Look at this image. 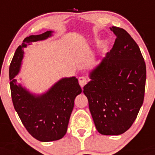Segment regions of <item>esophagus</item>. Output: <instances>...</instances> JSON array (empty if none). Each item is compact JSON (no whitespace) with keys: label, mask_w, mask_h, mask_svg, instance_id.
Returning a JSON list of instances; mask_svg holds the SVG:
<instances>
[{"label":"esophagus","mask_w":155,"mask_h":155,"mask_svg":"<svg viewBox=\"0 0 155 155\" xmlns=\"http://www.w3.org/2000/svg\"><path fill=\"white\" fill-rule=\"evenodd\" d=\"M87 82V78H85V76H81V77L79 78V83L80 85V86L82 87V88L85 86Z\"/></svg>","instance_id":"esophagus-1"}]
</instances>
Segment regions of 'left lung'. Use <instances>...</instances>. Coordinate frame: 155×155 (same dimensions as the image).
<instances>
[{
    "instance_id": "1",
    "label": "left lung",
    "mask_w": 155,
    "mask_h": 155,
    "mask_svg": "<svg viewBox=\"0 0 155 155\" xmlns=\"http://www.w3.org/2000/svg\"><path fill=\"white\" fill-rule=\"evenodd\" d=\"M113 47L90 73L83 93L95 127L103 135H120L137 118L143 104L146 67L140 47L123 28H110Z\"/></svg>"
}]
</instances>
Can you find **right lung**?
Here are the masks:
<instances>
[{
    "instance_id": "1",
    "label": "right lung",
    "mask_w": 155,
    "mask_h": 155,
    "mask_svg": "<svg viewBox=\"0 0 155 155\" xmlns=\"http://www.w3.org/2000/svg\"><path fill=\"white\" fill-rule=\"evenodd\" d=\"M51 33L48 31L26 37L17 48L9 70L11 96L15 110L29 134L41 142L54 141L64 137L68 130L75 98L82 93L78 79L74 76L63 78L41 95L30 93L15 79L19 72L24 48L33 42L46 40L51 37Z\"/></svg>"
}]
</instances>
